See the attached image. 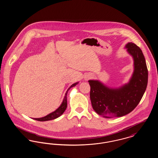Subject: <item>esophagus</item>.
Returning a JSON list of instances; mask_svg holds the SVG:
<instances>
[{
    "label": "esophagus",
    "instance_id": "1",
    "mask_svg": "<svg viewBox=\"0 0 158 158\" xmlns=\"http://www.w3.org/2000/svg\"><path fill=\"white\" fill-rule=\"evenodd\" d=\"M89 77H90V76H88V77H87V78H89Z\"/></svg>",
    "mask_w": 158,
    "mask_h": 158
}]
</instances>
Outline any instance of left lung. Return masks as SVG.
Instances as JSON below:
<instances>
[{"instance_id": "left-lung-1", "label": "left lung", "mask_w": 158, "mask_h": 158, "mask_svg": "<svg viewBox=\"0 0 158 158\" xmlns=\"http://www.w3.org/2000/svg\"><path fill=\"white\" fill-rule=\"evenodd\" d=\"M125 48L134 61V71L128 82L113 88L98 80L88 81L92 108L105 118L120 117L131 112L146 89L148 70L142 51L133 43H128Z\"/></svg>"}]
</instances>
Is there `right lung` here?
<instances>
[{"label":"right lung","mask_w":158,"mask_h":158,"mask_svg":"<svg viewBox=\"0 0 158 158\" xmlns=\"http://www.w3.org/2000/svg\"><path fill=\"white\" fill-rule=\"evenodd\" d=\"M78 83H79V82L75 83L72 84L68 88L61 105L54 111L50 113L49 114H48L47 115H46L45 117H41V118H33V119L35 120L39 121H45L52 120H54V119H56V118L59 117L61 115H62L63 114L64 111L66 110V108H67V105H68V104H67V95H68V91L71 88L75 86Z\"/></svg>","instance_id":"right-lung-1"}]
</instances>
